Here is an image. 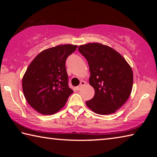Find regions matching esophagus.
Masks as SVG:
<instances>
[{"mask_svg":"<svg viewBox=\"0 0 157 157\" xmlns=\"http://www.w3.org/2000/svg\"><path fill=\"white\" fill-rule=\"evenodd\" d=\"M85 84H86V82H85L84 81H82V82H80V84H79V86H76V90H78H78L80 89L82 86H84Z\"/></svg>","mask_w":157,"mask_h":157,"instance_id":"34e87169","label":"esophagus"}]
</instances>
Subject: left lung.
<instances>
[{"label":"left lung","mask_w":157,"mask_h":157,"mask_svg":"<svg viewBox=\"0 0 157 157\" xmlns=\"http://www.w3.org/2000/svg\"><path fill=\"white\" fill-rule=\"evenodd\" d=\"M89 63V84L94 97L86 105L100 115L113 113L131 94L133 72L123 57L115 50L101 44H87L78 48Z\"/></svg>","instance_id":"obj_1"}]
</instances>
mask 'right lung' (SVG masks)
<instances>
[{
  "label": "right lung",
  "mask_w": 157,
  "mask_h": 157,
  "mask_svg": "<svg viewBox=\"0 0 157 157\" xmlns=\"http://www.w3.org/2000/svg\"><path fill=\"white\" fill-rule=\"evenodd\" d=\"M77 47L66 44L50 48L39 53L29 65L23 78V91L28 104L39 113H57L73 92L68 86L65 63Z\"/></svg>",
  "instance_id": "obj_1"
}]
</instances>
